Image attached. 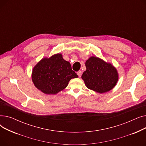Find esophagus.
I'll use <instances>...</instances> for the list:
<instances>
[{
    "mask_svg": "<svg viewBox=\"0 0 146 146\" xmlns=\"http://www.w3.org/2000/svg\"><path fill=\"white\" fill-rule=\"evenodd\" d=\"M82 71H80V70H79V71H78V72H77V74H78V76L79 78H80L81 77V76H82Z\"/></svg>",
    "mask_w": 146,
    "mask_h": 146,
    "instance_id": "obj_1",
    "label": "esophagus"
}]
</instances>
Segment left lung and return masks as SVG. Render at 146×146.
<instances>
[{
  "label": "left lung",
  "instance_id": "8db88e82",
  "mask_svg": "<svg viewBox=\"0 0 146 146\" xmlns=\"http://www.w3.org/2000/svg\"><path fill=\"white\" fill-rule=\"evenodd\" d=\"M86 70L82 79L86 87L99 94H104L112 89L118 80L116 68L111 63L92 56L86 60Z\"/></svg>",
  "mask_w": 146,
  "mask_h": 146
}]
</instances>
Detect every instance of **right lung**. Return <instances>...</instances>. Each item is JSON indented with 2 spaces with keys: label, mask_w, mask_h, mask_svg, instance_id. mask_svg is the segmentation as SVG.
Wrapping results in <instances>:
<instances>
[{
  "label": "right lung",
  "mask_w": 146,
  "mask_h": 146,
  "mask_svg": "<svg viewBox=\"0 0 146 146\" xmlns=\"http://www.w3.org/2000/svg\"><path fill=\"white\" fill-rule=\"evenodd\" d=\"M70 63L61 54L44 58L34 67L32 80L35 86L47 95H56L64 89L72 79L77 78Z\"/></svg>",
  "instance_id": "right-lung-1"
}]
</instances>
